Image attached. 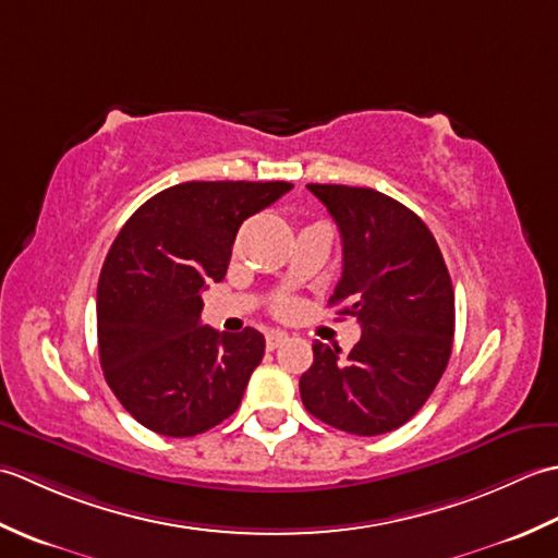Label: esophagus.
<instances>
[{"label":"esophagus","instance_id":"34e87169","mask_svg":"<svg viewBox=\"0 0 558 558\" xmlns=\"http://www.w3.org/2000/svg\"><path fill=\"white\" fill-rule=\"evenodd\" d=\"M286 340H288V333H282V330H270V333L266 336V345H268V350H276Z\"/></svg>","mask_w":558,"mask_h":558}]
</instances>
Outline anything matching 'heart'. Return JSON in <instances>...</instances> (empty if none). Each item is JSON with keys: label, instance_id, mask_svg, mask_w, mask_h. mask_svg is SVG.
I'll use <instances>...</instances> for the list:
<instances>
[{"label": "heart", "instance_id": "heart-1", "mask_svg": "<svg viewBox=\"0 0 558 558\" xmlns=\"http://www.w3.org/2000/svg\"><path fill=\"white\" fill-rule=\"evenodd\" d=\"M294 310V304H292V300H282L280 304H278V312L280 314H290Z\"/></svg>", "mask_w": 558, "mask_h": 558}]
</instances>
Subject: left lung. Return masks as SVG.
<instances>
[{
	"instance_id": "obj_1",
	"label": "left lung",
	"mask_w": 558,
	"mask_h": 558,
	"mask_svg": "<svg viewBox=\"0 0 558 558\" xmlns=\"http://www.w3.org/2000/svg\"><path fill=\"white\" fill-rule=\"evenodd\" d=\"M306 186L342 240V278L328 304L357 318L362 338L348 357L314 342V364L300 378L302 402L340 432H393L434 393L453 348L446 260L422 218L396 198L366 186Z\"/></svg>"
}]
</instances>
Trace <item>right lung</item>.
Returning <instances> with one entry per match:
<instances>
[{
    "label": "right lung",
    "mask_w": 558,
    "mask_h": 558,
    "mask_svg": "<svg viewBox=\"0 0 558 558\" xmlns=\"http://www.w3.org/2000/svg\"><path fill=\"white\" fill-rule=\"evenodd\" d=\"M290 189L184 182L148 198L117 234L98 280L100 364L146 429L196 436L240 408L266 340L254 328L201 326V292L228 272L240 225Z\"/></svg>",
    "instance_id": "add662e5"
}]
</instances>
